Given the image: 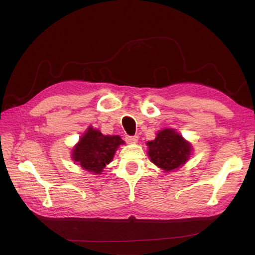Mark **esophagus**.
I'll list each match as a JSON object with an SVG mask.
<instances>
[{
  "label": "esophagus",
  "mask_w": 255,
  "mask_h": 255,
  "mask_svg": "<svg viewBox=\"0 0 255 255\" xmlns=\"http://www.w3.org/2000/svg\"><path fill=\"white\" fill-rule=\"evenodd\" d=\"M125 139L129 143H135L138 140V136L137 135H127L125 137Z\"/></svg>",
  "instance_id": "34e87169"
}]
</instances>
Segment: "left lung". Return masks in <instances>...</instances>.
<instances>
[{"instance_id":"obj_1","label":"left lung","mask_w":255,"mask_h":255,"mask_svg":"<svg viewBox=\"0 0 255 255\" xmlns=\"http://www.w3.org/2000/svg\"><path fill=\"white\" fill-rule=\"evenodd\" d=\"M149 156L152 162L165 171L183 165L191 153V145L173 129H164L149 141Z\"/></svg>"}]
</instances>
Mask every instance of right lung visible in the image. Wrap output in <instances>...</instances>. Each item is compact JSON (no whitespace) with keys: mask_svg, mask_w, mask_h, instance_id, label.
Masks as SVG:
<instances>
[{"mask_svg":"<svg viewBox=\"0 0 255 255\" xmlns=\"http://www.w3.org/2000/svg\"><path fill=\"white\" fill-rule=\"evenodd\" d=\"M124 141L120 136L103 135L98 130L89 128L73 150V160L83 168L100 175L109 164L118 146Z\"/></svg>","mask_w":255,"mask_h":255,"instance_id":"1","label":"right lung"}]
</instances>
